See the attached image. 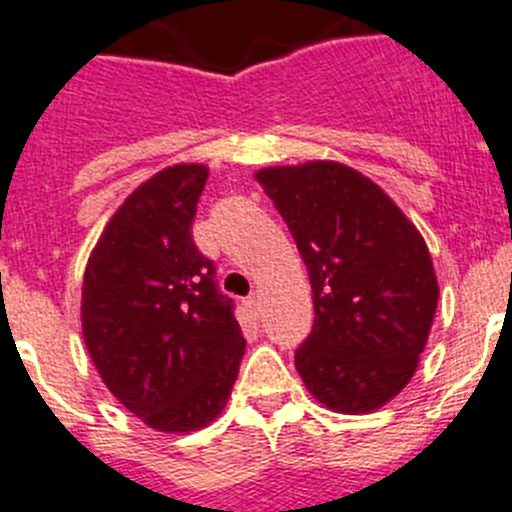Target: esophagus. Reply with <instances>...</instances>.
<instances>
[{
  "mask_svg": "<svg viewBox=\"0 0 512 512\" xmlns=\"http://www.w3.org/2000/svg\"><path fill=\"white\" fill-rule=\"evenodd\" d=\"M245 305H247V310H250L252 315H260V293H250V298L245 300Z\"/></svg>",
  "mask_w": 512,
  "mask_h": 512,
  "instance_id": "1",
  "label": "esophagus"
}]
</instances>
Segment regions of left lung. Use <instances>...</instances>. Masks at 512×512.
<instances>
[{
    "label": "left lung",
    "mask_w": 512,
    "mask_h": 512,
    "mask_svg": "<svg viewBox=\"0 0 512 512\" xmlns=\"http://www.w3.org/2000/svg\"><path fill=\"white\" fill-rule=\"evenodd\" d=\"M310 275L315 321L295 351L310 394L341 414L394 399L437 310L427 242L389 194L336 161L257 171Z\"/></svg>",
    "instance_id": "left-lung-1"
}]
</instances>
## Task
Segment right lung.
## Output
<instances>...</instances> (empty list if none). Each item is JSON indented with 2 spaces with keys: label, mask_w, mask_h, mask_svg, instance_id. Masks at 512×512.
<instances>
[{
  "label": "right lung",
  "mask_w": 512,
  "mask_h": 512,
  "mask_svg": "<svg viewBox=\"0 0 512 512\" xmlns=\"http://www.w3.org/2000/svg\"><path fill=\"white\" fill-rule=\"evenodd\" d=\"M207 176L176 164L143 181L105 224L83 278V338L100 379L171 434L217 419L245 353L232 298L191 237Z\"/></svg>",
  "instance_id": "right-lung-1"
}]
</instances>
